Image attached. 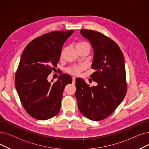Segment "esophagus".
<instances>
[{
  "label": "esophagus",
  "instance_id": "esophagus-1",
  "mask_svg": "<svg viewBox=\"0 0 149 149\" xmlns=\"http://www.w3.org/2000/svg\"><path fill=\"white\" fill-rule=\"evenodd\" d=\"M72 83L73 84L75 83V77H73V78H72Z\"/></svg>",
  "mask_w": 149,
  "mask_h": 149
}]
</instances>
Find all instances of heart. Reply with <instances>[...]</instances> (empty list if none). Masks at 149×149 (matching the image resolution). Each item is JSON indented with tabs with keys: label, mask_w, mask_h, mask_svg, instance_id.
<instances>
[{
	"label": "heart",
	"mask_w": 149,
	"mask_h": 149,
	"mask_svg": "<svg viewBox=\"0 0 149 149\" xmlns=\"http://www.w3.org/2000/svg\"><path fill=\"white\" fill-rule=\"evenodd\" d=\"M81 44H84V43H79V44H77V45ZM85 69V66H84V65H80V66H78L69 68L67 69V71H68V72H69L70 74L77 75L80 74L81 71Z\"/></svg>",
	"instance_id": "b5f03b06"
}]
</instances>
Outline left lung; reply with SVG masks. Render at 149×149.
I'll return each instance as SVG.
<instances>
[{"instance_id": "obj_1", "label": "left lung", "mask_w": 149, "mask_h": 149, "mask_svg": "<svg viewBox=\"0 0 149 149\" xmlns=\"http://www.w3.org/2000/svg\"><path fill=\"white\" fill-rule=\"evenodd\" d=\"M80 33L93 47L91 68L95 72L90 77L97 85L89 87L77 78L75 95L81 113L90 120H100L111 114L126 95L124 57L118 45L103 34L86 29Z\"/></svg>"}]
</instances>
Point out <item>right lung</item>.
I'll return each instance as SVG.
<instances>
[{"label":"right lung","mask_w":149,"mask_h":149,"mask_svg":"<svg viewBox=\"0 0 149 149\" xmlns=\"http://www.w3.org/2000/svg\"><path fill=\"white\" fill-rule=\"evenodd\" d=\"M73 33L51 31L34 39L23 51L15 87L24 108L33 118L47 120L60 111L64 89L72 83V77L63 74L53 84L47 77L56 67L64 43Z\"/></svg>","instance_id":"obj_1"}]
</instances>
